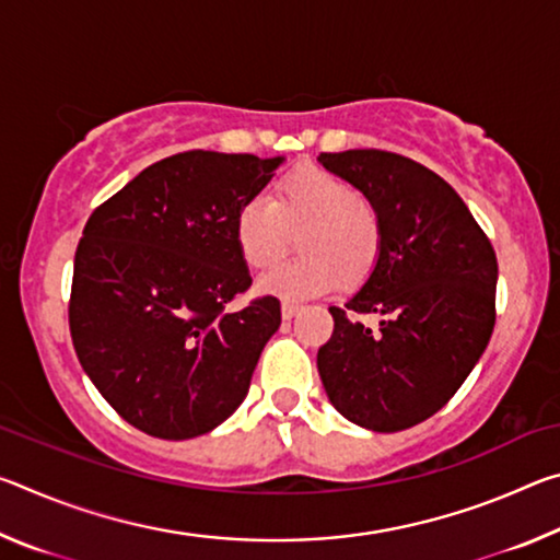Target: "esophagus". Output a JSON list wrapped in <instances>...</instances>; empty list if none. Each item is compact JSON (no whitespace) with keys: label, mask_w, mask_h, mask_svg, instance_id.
Listing matches in <instances>:
<instances>
[{"label":"esophagus","mask_w":560,"mask_h":560,"mask_svg":"<svg viewBox=\"0 0 560 560\" xmlns=\"http://www.w3.org/2000/svg\"><path fill=\"white\" fill-rule=\"evenodd\" d=\"M301 311V306L299 303H291V301H283L281 303V316H283V320H291L293 316H296Z\"/></svg>","instance_id":"esophagus-1"}]
</instances>
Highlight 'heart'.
Wrapping results in <instances>:
<instances>
[{
  "instance_id": "b5f03b06",
  "label": "heart",
  "mask_w": 560,
  "mask_h": 560,
  "mask_svg": "<svg viewBox=\"0 0 560 560\" xmlns=\"http://www.w3.org/2000/svg\"><path fill=\"white\" fill-rule=\"evenodd\" d=\"M303 259L281 264L257 281L267 296L306 301L346 283L363 281L381 257L383 226L358 187L324 167H299L267 197H249L236 212L234 242L249 269H269L301 232Z\"/></svg>"
}]
</instances>
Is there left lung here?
I'll return each instance as SVG.
<instances>
[{"mask_svg": "<svg viewBox=\"0 0 560 560\" xmlns=\"http://www.w3.org/2000/svg\"><path fill=\"white\" fill-rule=\"evenodd\" d=\"M381 217L371 277L346 301L377 314L373 330L330 306L334 336L318 348L330 405L358 428L400 432L459 390L494 330L497 254L462 197L410 158L385 150L320 153Z\"/></svg>", "mask_w": 560, "mask_h": 560, "instance_id": "8db88e82", "label": "left lung"}]
</instances>
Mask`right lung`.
Returning a JSON list of instances; mask_svg holds the SVG:
<instances>
[{"instance_id": "1", "label": "right lung", "mask_w": 560, "mask_h": 560, "mask_svg": "<svg viewBox=\"0 0 560 560\" xmlns=\"http://www.w3.org/2000/svg\"><path fill=\"white\" fill-rule=\"evenodd\" d=\"M283 160L187 150L145 167L83 226L69 303L75 355L150 438H200L249 393L281 306L264 296L226 308L252 287L234 220Z\"/></svg>"}]
</instances>
